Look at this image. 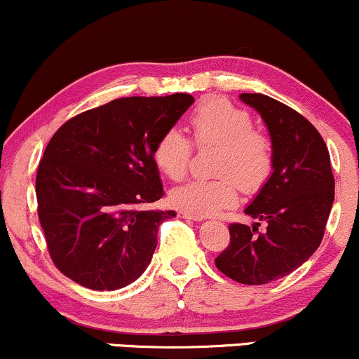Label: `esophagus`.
I'll return each mask as SVG.
<instances>
[{
    "label": "esophagus",
    "mask_w": 359,
    "mask_h": 359,
    "mask_svg": "<svg viewBox=\"0 0 359 359\" xmlns=\"http://www.w3.org/2000/svg\"><path fill=\"white\" fill-rule=\"evenodd\" d=\"M179 217L189 219V221H196V222H201L202 219H204V217H201V215H194V214H191V212H185V210H180Z\"/></svg>",
    "instance_id": "esophagus-1"
}]
</instances>
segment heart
<instances>
[{"mask_svg": "<svg viewBox=\"0 0 359 359\" xmlns=\"http://www.w3.org/2000/svg\"><path fill=\"white\" fill-rule=\"evenodd\" d=\"M198 145L219 144L212 179H194L170 192L177 209L194 215H212L237 201V187L257 191L269 179L274 165L269 137L252 128V116L226 98L212 97L201 102L189 116ZM192 144L184 133L170 128L154 147V162L168 179L180 180L187 174Z\"/></svg>", "mask_w": 359, "mask_h": 359, "instance_id": "heart-1", "label": "heart"}]
</instances>
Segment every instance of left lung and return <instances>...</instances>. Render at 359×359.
Here are the masks:
<instances>
[{"label":"left lung","instance_id":"8db88e82","mask_svg":"<svg viewBox=\"0 0 359 359\" xmlns=\"http://www.w3.org/2000/svg\"><path fill=\"white\" fill-rule=\"evenodd\" d=\"M241 100L264 120L274 165L244 210L257 222L229 226L231 243L215 266L237 283L257 286L291 274L316 252L334 201V177L327 147L309 120L267 95L241 93ZM261 222L266 229L259 233Z\"/></svg>","mask_w":359,"mask_h":359}]
</instances>
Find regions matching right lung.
<instances>
[{
    "mask_svg": "<svg viewBox=\"0 0 359 359\" xmlns=\"http://www.w3.org/2000/svg\"><path fill=\"white\" fill-rule=\"evenodd\" d=\"M194 103L189 93L116 98L65 122L36 172L38 217L53 264L80 286L115 291L138 279L174 210L154 147Z\"/></svg>",
    "mask_w": 359,
    "mask_h": 359,
    "instance_id": "right-lung-1",
    "label": "right lung"
}]
</instances>
